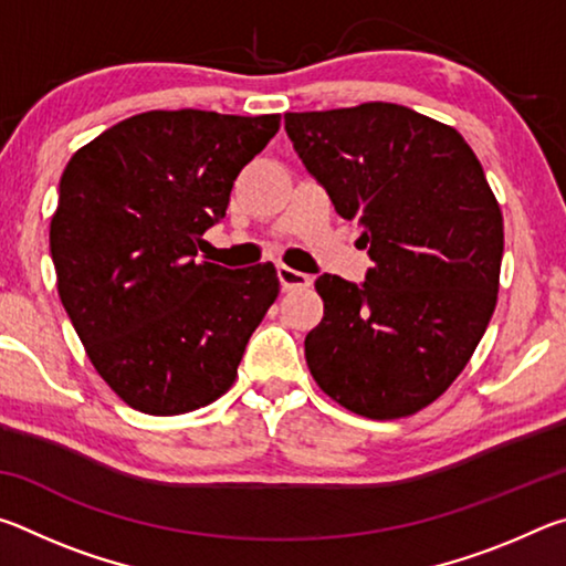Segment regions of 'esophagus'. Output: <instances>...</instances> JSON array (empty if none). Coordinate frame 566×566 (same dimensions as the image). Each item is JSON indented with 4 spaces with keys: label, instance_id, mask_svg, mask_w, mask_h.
<instances>
[{
    "label": "esophagus",
    "instance_id": "1",
    "mask_svg": "<svg viewBox=\"0 0 566 566\" xmlns=\"http://www.w3.org/2000/svg\"><path fill=\"white\" fill-rule=\"evenodd\" d=\"M276 274H280V282H282V290L284 292L306 290V286H312V276L310 274L296 272V270H292V266H286V264H282L280 270H276Z\"/></svg>",
    "mask_w": 566,
    "mask_h": 566
}]
</instances>
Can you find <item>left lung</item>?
<instances>
[{
    "label": "left lung",
    "mask_w": 566,
    "mask_h": 566,
    "mask_svg": "<svg viewBox=\"0 0 566 566\" xmlns=\"http://www.w3.org/2000/svg\"><path fill=\"white\" fill-rule=\"evenodd\" d=\"M284 129L375 262L361 286L314 282L324 317L304 339L306 367L354 415H415L444 395L492 319L500 202L462 134L401 104L286 112Z\"/></svg>",
    "instance_id": "8db88e82"
}]
</instances>
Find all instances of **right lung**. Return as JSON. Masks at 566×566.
Listing matches in <instances>:
<instances>
[{"instance_id":"right-lung-1","label":"right lung","mask_w":566,"mask_h":566,"mask_svg":"<svg viewBox=\"0 0 566 566\" xmlns=\"http://www.w3.org/2000/svg\"><path fill=\"white\" fill-rule=\"evenodd\" d=\"M280 114L145 112L76 149L50 224L56 290L90 361L132 409L171 417L234 385L280 294L272 262H197Z\"/></svg>"}]
</instances>
